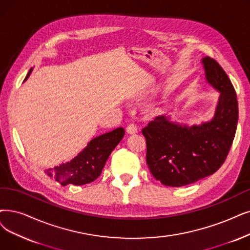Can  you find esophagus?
Masks as SVG:
<instances>
[{"label":"esophagus","mask_w":250,"mask_h":250,"mask_svg":"<svg viewBox=\"0 0 250 250\" xmlns=\"http://www.w3.org/2000/svg\"><path fill=\"white\" fill-rule=\"evenodd\" d=\"M126 131L128 134H135L137 132V126L135 124H129L126 127Z\"/></svg>","instance_id":"esophagus-1"}]
</instances>
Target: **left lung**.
Masks as SVG:
<instances>
[{
	"label": "left lung",
	"instance_id": "1",
	"mask_svg": "<svg viewBox=\"0 0 250 250\" xmlns=\"http://www.w3.org/2000/svg\"><path fill=\"white\" fill-rule=\"evenodd\" d=\"M206 82L219 97L211 120L188 126L159 116L143 129L146 164L157 181L183 187L213 174L223 165L233 144L238 123L235 89L214 59L203 57Z\"/></svg>",
	"mask_w": 250,
	"mask_h": 250
}]
</instances>
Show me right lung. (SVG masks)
Instances as JSON below:
<instances>
[{
	"label": "right lung",
	"mask_w": 250,
	"mask_h": 250,
	"mask_svg": "<svg viewBox=\"0 0 250 250\" xmlns=\"http://www.w3.org/2000/svg\"><path fill=\"white\" fill-rule=\"evenodd\" d=\"M32 72L33 68L29 69L25 80L28 79ZM124 134L125 130L121 127L96 136L71 161L59 164L54 168H48L45 173L55 178V181L62 186L69 184L82 186L92 183L101 175L106 160L122 141Z\"/></svg>",
	"instance_id": "add662e5"
}]
</instances>
